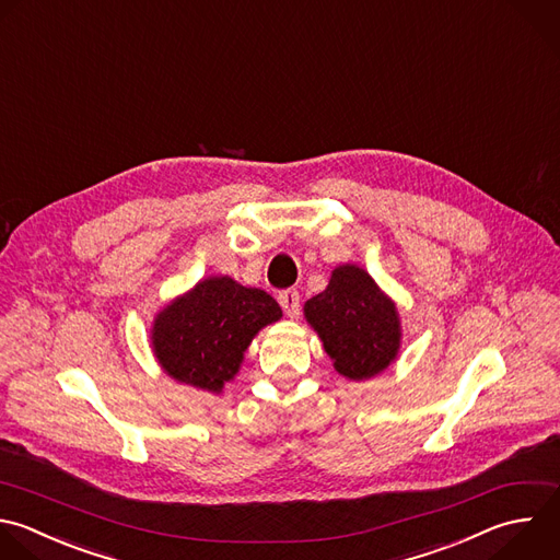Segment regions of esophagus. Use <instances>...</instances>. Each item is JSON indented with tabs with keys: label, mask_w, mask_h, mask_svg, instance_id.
<instances>
[{
	"label": "esophagus",
	"mask_w": 560,
	"mask_h": 560,
	"mask_svg": "<svg viewBox=\"0 0 560 560\" xmlns=\"http://www.w3.org/2000/svg\"><path fill=\"white\" fill-rule=\"evenodd\" d=\"M278 302L282 306V311L289 315V317H295L300 313V293L295 289H287V291H280L278 293Z\"/></svg>",
	"instance_id": "esophagus-1"
}]
</instances>
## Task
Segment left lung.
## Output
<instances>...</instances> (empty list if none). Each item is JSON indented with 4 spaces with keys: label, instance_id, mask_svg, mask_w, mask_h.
Returning a JSON list of instances; mask_svg holds the SVG:
<instances>
[{
    "label": "left lung",
    "instance_id": "left-lung-1",
    "mask_svg": "<svg viewBox=\"0 0 560 560\" xmlns=\"http://www.w3.org/2000/svg\"><path fill=\"white\" fill-rule=\"evenodd\" d=\"M304 315L319 332L337 372L352 381L370 378L396 359V308L354 265L337 267L326 291L304 304Z\"/></svg>",
    "mask_w": 560,
    "mask_h": 560
}]
</instances>
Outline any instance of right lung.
<instances>
[{
  "mask_svg": "<svg viewBox=\"0 0 560 560\" xmlns=\"http://www.w3.org/2000/svg\"><path fill=\"white\" fill-rule=\"evenodd\" d=\"M282 317L278 302L232 278H208L160 313L153 346L162 368L177 381L221 392L254 335Z\"/></svg>",
  "mask_w": 560,
  "mask_h": 560,
  "instance_id": "right-lung-1",
  "label": "right lung"
}]
</instances>
